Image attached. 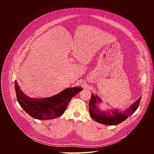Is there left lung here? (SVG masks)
Masks as SVG:
<instances>
[{
    "label": "left lung",
    "mask_w": 154,
    "mask_h": 154,
    "mask_svg": "<svg viewBox=\"0 0 154 154\" xmlns=\"http://www.w3.org/2000/svg\"><path fill=\"white\" fill-rule=\"evenodd\" d=\"M140 97L136 102H135L128 109L125 111H119L118 109H113L109 111L101 110L97 107V103L101 102V99L94 95L91 94V100L89 104L90 113L91 118L96 122L105 124V125H117L127 118L132 115L139 106Z\"/></svg>",
    "instance_id": "left-lung-1"
}]
</instances>
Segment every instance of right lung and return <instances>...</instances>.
I'll use <instances>...</instances> for the list:
<instances>
[{
	"instance_id": "right-lung-1",
	"label": "right lung",
	"mask_w": 154,
	"mask_h": 154,
	"mask_svg": "<svg viewBox=\"0 0 154 154\" xmlns=\"http://www.w3.org/2000/svg\"><path fill=\"white\" fill-rule=\"evenodd\" d=\"M14 86L20 106L32 118L41 120L52 119L61 116L71 99L83 90L78 86L69 88L51 97L32 99L21 91L16 81Z\"/></svg>"
}]
</instances>
